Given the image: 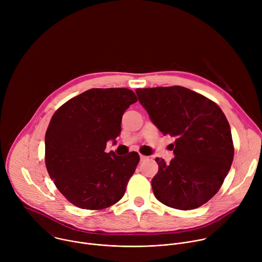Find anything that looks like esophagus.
I'll return each instance as SVG.
<instances>
[{"instance_id":"esophagus-1","label":"esophagus","mask_w":262,"mask_h":262,"mask_svg":"<svg viewBox=\"0 0 262 262\" xmlns=\"http://www.w3.org/2000/svg\"><path fill=\"white\" fill-rule=\"evenodd\" d=\"M140 159H141V161H145V160H147V159H148V157L143 156V155H140Z\"/></svg>"}]
</instances>
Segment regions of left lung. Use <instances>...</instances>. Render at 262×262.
<instances>
[{"instance_id": "left-lung-1", "label": "left lung", "mask_w": 262, "mask_h": 262, "mask_svg": "<svg viewBox=\"0 0 262 262\" xmlns=\"http://www.w3.org/2000/svg\"><path fill=\"white\" fill-rule=\"evenodd\" d=\"M136 93L156 126L175 138L174 159L169 164L156 159V198L176 209L200 207L219 192L233 161L225 114L211 99L181 86L139 88Z\"/></svg>"}]
</instances>
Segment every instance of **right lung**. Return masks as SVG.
Masks as SVG:
<instances>
[{
    "label": "right lung",
    "mask_w": 262,
    "mask_h": 262,
    "mask_svg": "<svg viewBox=\"0 0 262 262\" xmlns=\"http://www.w3.org/2000/svg\"><path fill=\"white\" fill-rule=\"evenodd\" d=\"M137 100L127 88H93L55 112L46 133V166L71 204L99 210L123 197L139 154L117 157L104 149L121 133L122 115Z\"/></svg>",
    "instance_id": "1"
}]
</instances>
